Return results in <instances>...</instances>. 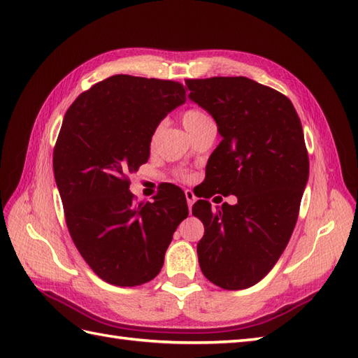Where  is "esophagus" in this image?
Here are the masks:
<instances>
[{"label": "esophagus", "instance_id": "34e87169", "mask_svg": "<svg viewBox=\"0 0 358 358\" xmlns=\"http://www.w3.org/2000/svg\"><path fill=\"white\" fill-rule=\"evenodd\" d=\"M185 195H186V200H187V208H189V210L192 209V204L195 203V194L191 191V189H186L185 191Z\"/></svg>", "mask_w": 358, "mask_h": 358}]
</instances>
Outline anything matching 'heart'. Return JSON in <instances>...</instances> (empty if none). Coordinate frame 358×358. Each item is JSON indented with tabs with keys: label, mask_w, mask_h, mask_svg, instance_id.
<instances>
[{
	"label": "heart",
	"mask_w": 358,
	"mask_h": 358,
	"mask_svg": "<svg viewBox=\"0 0 358 358\" xmlns=\"http://www.w3.org/2000/svg\"><path fill=\"white\" fill-rule=\"evenodd\" d=\"M210 121L212 120L209 118L208 113L200 109H187L183 112V115H181V123H183L185 129L189 134L194 132L195 129L210 123Z\"/></svg>",
	"instance_id": "b5f03b06"
}]
</instances>
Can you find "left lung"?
<instances>
[{
    "mask_svg": "<svg viewBox=\"0 0 358 358\" xmlns=\"http://www.w3.org/2000/svg\"><path fill=\"white\" fill-rule=\"evenodd\" d=\"M189 98L215 120L222 141L206 166L214 194L237 204L192 214L204 224L196 245L201 272L238 291L258 283L283 254L309 177L303 127L287 96L246 77L186 80Z\"/></svg>",
    "mask_w": 358,
    "mask_h": 358,
    "instance_id": "obj_1",
    "label": "left lung"
}]
</instances>
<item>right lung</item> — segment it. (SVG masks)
Masks as SVG:
<instances>
[{
  "mask_svg": "<svg viewBox=\"0 0 358 358\" xmlns=\"http://www.w3.org/2000/svg\"><path fill=\"white\" fill-rule=\"evenodd\" d=\"M186 101L171 80L113 75L67 109L53 149V173L69 234L101 280L138 286L158 275L166 249L189 215L185 192L167 186L135 203L127 175L148 162L150 140L167 113Z\"/></svg>",
  "mask_w": 358,
  "mask_h": 358,
  "instance_id": "1",
  "label": "right lung"
}]
</instances>
